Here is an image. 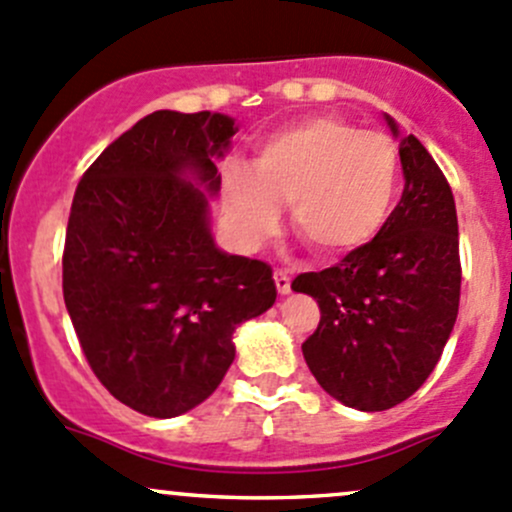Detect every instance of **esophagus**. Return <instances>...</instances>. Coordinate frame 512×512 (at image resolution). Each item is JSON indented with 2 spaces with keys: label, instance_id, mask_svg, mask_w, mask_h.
Listing matches in <instances>:
<instances>
[{
  "label": "esophagus",
  "instance_id": "obj_1",
  "mask_svg": "<svg viewBox=\"0 0 512 512\" xmlns=\"http://www.w3.org/2000/svg\"><path fill=\"white\" fill-rule=\"evenodd\" d=\"M275 285L280 294L292 292V277H289L287 270H275Z\"/></svg>",
  "mask_w": 512,
  "mask_h": 512
}]
</instances>
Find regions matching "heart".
I'll return each mask as SVG.
<instances>
[{"label": "heart", "mask_w": 512, "mask_h": 512, "mask_svg": "<svg viewBox=\"0 0 512 512\" xmlns=\"http://www.w3.org/2000/svg\"><path fill=\"white\" fill-rule=\"evenodd\" d=\"M399 175V151L386 133L307 118L262 138L250 168L225 165L227 225L237 245L255 250L280 225V205L289 203L292 227L314 250L349 255L386 225Z\"/></svg>", "instance_id": "b5f03b06"}]
</instances>
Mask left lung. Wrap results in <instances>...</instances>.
Instances as JSON below:
<instances>
[{"instance_id": "1", "label": "left lung", "mask_w": 512, "mask_h": 512, "mask_svg": "<svg viewBox=\"0 0 512 512\" xmlns=\"http://www.w3.org/2000/svg\"><path fill=\"white\" fill-rule=\"evenodd\" d=\"M399 141L404 195L379 235L337 267L304 272L294 292L317 299L319 327L304 361L349 409L386 411L428 379L453 332L461 299L453 193L431 153L384 113Z\"/></svg>"}]
</instances>
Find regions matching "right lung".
I'll list each match as a JSON object with an SVG mask.
<instances>
[{
	"label": "right lung",
	"mask_w": 512,
	"mask_h": 512,
	"mask_svg": "<svg viewBox=\"0 0 512 512\" xmlns=\"http://www.w3.org/2000/svg\"><path fill=\"white\" fill-rule=\"evenodd\" d=\"M225 113L156 111L111 143L76 188L64 302L91 369L121 404L173 418L235 359V329L275 304L270 265L227 255L210 230Z\"/></svg>",
	"instance_id": "obj_1"
}]
</instances>
